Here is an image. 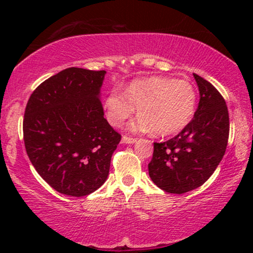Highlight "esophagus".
<instances>
[{
	"mask_svg": "<svg viewBox=\"0 0 253 253\" xmlns=\"http://www.w3.org/2000/svg\"><path fill=\"white\" fill-rule=\"evenodd\" d=\"M123 141L124 144H133V143H135L136 141V139L135 138H132V136H127V135H124L123 136Z\"/></svg>",
	"mask_w": 253,
	"mask_h": 253,
	"instance_id": "esophagus-1",
	"label": "esophagus"
}]
</instances>
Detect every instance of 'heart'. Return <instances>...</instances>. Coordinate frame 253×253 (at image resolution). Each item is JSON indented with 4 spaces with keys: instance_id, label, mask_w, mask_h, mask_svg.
<instances>
[{
    "instance_id": "b5f03b06",
    "label": "heart",
    "mask_w": 253,
    "mask_h": 253,
    "mask_svg": "<svg viewBox=\"0 0 253 253\" xmlns=\"http://www.w3.org/2000/svg\"><path fill=\"white\" fill-rule=\"evenodd\" d=\"M196 102V90L188 81L152 76L132 81L125 92L118 88L110 90L104 98V109L109 124L120 127L138 107L140 117L129 125L130 129L170 135L190 123Z\"/></svg>"
}]
</instances>
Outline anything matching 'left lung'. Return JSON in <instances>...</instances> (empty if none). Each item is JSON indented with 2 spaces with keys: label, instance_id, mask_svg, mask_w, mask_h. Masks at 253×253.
Segmentation results:
<instances>
[{
  "label": "left lung",
  "instance_id": "left-lung-1",
  "mask_svg": "<svg viewBox=\"0 0 253 253\" xmlns=\"http://www.w3.org/2000/svg\"><path fill=\"white\" fill-rule=\"evenodd\" d=\"M200 102L194 119L176 136L153 143L149 175L170 194L196 189L213 175L227 146L229 117L225 98L213 84L194 74Z\"/></svg>",
  "mask_w": 253,
  "mask_h": 253
}]
</instances>
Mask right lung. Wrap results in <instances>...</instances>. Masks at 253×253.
Returning <instances> with one entry per match:
<instances>
[{
    "instance_id": "1",
    "label": "right lung",
    "mask_w": 253,
    "mask_h": 253,
    "mask_svg": "<svg viewBox=\"0 0 253 253\" xmlns=\"http://www.w3.org/2000/svg\"><path fill=\"white\" fill-rule=\"evenodd\" d=\"M106 71L69 68L43 81L25 109L24 141L42 178L58 193L85 196L106 182L121 134L103 118Z\"/></svg>"
}]
</instances>
